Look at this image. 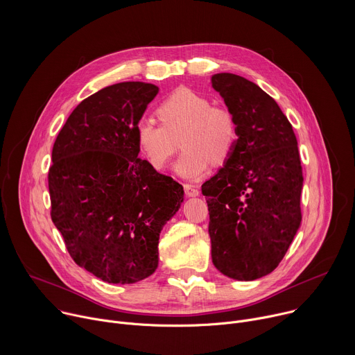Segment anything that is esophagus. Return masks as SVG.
I'll return each instance as SVG.
<instances>
[{
	"instance_id": "34e87169",
	"label": "esophagus",
	"mask_w": 355,
	"mask_h": 355,
	"mask_svg": "<svg viewBox=\"0 0 355 355\" xmlns=\"http://www.w3.org/2000/svg\"><path fill=\"white\" fill-rule=\"evenodd\" d=\"M184 191H185V195H188V196H198L199 195L198 187L192 185V184H184Z\"/></svg>"
}]
</instances>
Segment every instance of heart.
Here are the masks:
<instances>
[{
  "mask_svg": "<svg viewBox=\"0 0 355 355\" xmlns=\"http://www.w3.org/2000/svg\"><path fill=\"white\" fill-rule=\"evenodd\" d=\"M162 123L141 118L136 123V141L155 168H164L180 147L185 148L175 171L188 180L204 174L211 164L226 162L236 147L237 122L230 110L188 88L168 95L157 108Z\"/></svg>",
  "mask_w": 355,
  "mask_h": 355,
  "instance_id": "obj_1",
  "label": "heart"
}]
</instances>
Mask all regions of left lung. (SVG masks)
I'll list each match as a JSON object with an SVG mask.
<instances>
[{"instance_id": "1", "label": "left lung", "mask_w": 355, "mask_h": 355, "mask_svg": "<svg viewBox=\"0 0 355 355\" xmlns=\"http://www.w3.org/2000/svg\"><path fill=\"white\" fill-rule=\"evenodd\" d=\"M212 85L239 132L226 166L202 185L212 261L233 279L252 281L278 267L302 220L297 141L274 98L257 84L220 73Z\"/></svg>"}]
</instances>
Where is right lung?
<instances>
[{
	"mask_svg": "<svg viewBox=\"0 0 355 355\" xmlns=\"http://www.w3.org/2000/svg\"><path fill=\"white\" fill-rule=\"evenodd\" d=\"M157 92L141 81L99 89L53 144L50 216L74 263L110 284L156 271L160 232L184 199L181 184L137 157L136 123Z\"/></svg>",
	"mask_w": 355,
	"mask_h": 355,
	"instance_id": "obj_1",
	"label": "right lung"
}]
</instances>
